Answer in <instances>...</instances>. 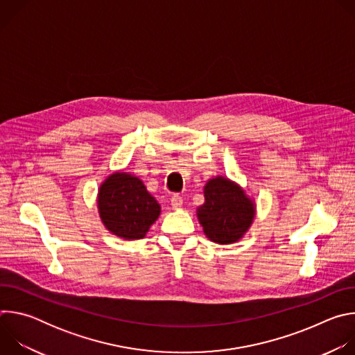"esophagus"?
Instances as JSON below:
<instances>
[{
	"label": "esophagus",
	"instance_id": "esophagus-1",
	"mask_svg": "<svg viewBox=\"0 0 355 355\" xmlns=\"http://www.w3.org/2000/svg\"><path fill=\"white\" fill-rule=\"evenodd\" d=\"M171 207H173L174 209L181 208V207H182V198H181V196H178V195L171 196Z\"/></svg>",
	"mask_w": 355,
	"mask_h": 355
}]
</instances>
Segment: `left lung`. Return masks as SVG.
Here are the masks:
<instances>
[{
	"instance_id": "obj_1",
	"label": "left lung",
	"mask_w": 355,
	"mask_h": 355,
	"mask_svg": "<svg viewBox=\"0 0 355 355\" xmlns=\"http://www.w3.org/2000/svg\"><path fill=\"white\" fill-rule=\"evenodd\" d=\"M205 204L196 209L207 237L219 244H230L243 237L254 219V204L244 191L225 177L205 185Z\"/></svg>"
}]
</instances>
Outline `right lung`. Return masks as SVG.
Masks as SVG:
<instances>
[{"instance_id": "obj_1", "label": "right lung", "mask_w": 355, "mask_h": 355, "mask_svg": "<svg viewBox=\"0 0 355 355\" xmlns=\"http://www.w3.org/2000/svg\"><path fill=\"white\" fill-rule=\"evenodd\" d=\"M98 209L105 227L125 240L143 239L160 215L155 196L128 173H115L99 187Z\"/></svg>"}]
</instances>
